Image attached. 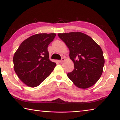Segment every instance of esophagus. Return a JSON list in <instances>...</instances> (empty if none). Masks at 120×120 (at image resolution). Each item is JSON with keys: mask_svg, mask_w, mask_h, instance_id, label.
Wrapping results in <instances>:
<instances>
[{"mask_svg": "<svg viewBox=\"0 0 120 120\" xmlns=\"http://www.w3.org/2000/svg\"><path fill=\"white\" fill-rule=\"evenodd\" d=\"M64 58H62L61 59V60H59V62L60 63H62V62L64 61Z\"/></svg>", "mask_w": 120, "mask_h": 120, "instance_id": "obj_1", "label": "esophagus"}]
</instances>
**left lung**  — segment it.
Here are the masks:
<instances>
[{"label":"left lung","instance_id":"left-lung-1","mask_svg":"<svg viewBox=\"0 0 120 120\" xmlns=\"http://www.w3.org/2000/svg\"><path fill=\"white\" fill-rule=\"evenodd\" d=\"M69 49L74 69L67 76L79 88L90 87L99 80L105 63L103 52L90 36L82 32L58 33Z\"/></svg>","mask_w":120,"mask_h":120}]
</instances>
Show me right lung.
<instances>
[{
  "mask_svg": "<svg viewBox=\"0 0 120 120\" xmlns=\"http://www.w3.org/2000/svg\"><path fill=\"white\" fill-rule=\"evenodd\" d=\"M56 35V33H39L30 36L14 54V70L27 86H38L54 70L56 64L49 59L48 46Z\"/></svg>",
  "mask_w": 120,
  "mask_h": 120,
  "instance_id": "1",
  "label": "right lung"
}]
</instances>
